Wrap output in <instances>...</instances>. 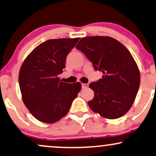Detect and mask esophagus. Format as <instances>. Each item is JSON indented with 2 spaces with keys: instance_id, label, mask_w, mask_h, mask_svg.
I'll return each mask as SVG.
<instances>
[{
  "instance_id": "1",
  "label": "esophagus",
  "mask_w": 156,
  "mask_h": 156,
  "mask_svg": "<svg viewBox=\"0 0 156 156\" xmlns=\"http://www.w3.org/2000/svg\"><path fill=\"white\" fill-rule=\"evenodd\" d=\"M81 86L82 89H86V88L89 87V83H82Z\"/></svg>"
}]
</instances>
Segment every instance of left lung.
<instances>
[{
    "label": "left lung",
    "instance_id": "1",
    "mask_svg": "<svg viewBox=\"0 0 156 156\" xmlns=\"http://www.w3.org/2000/svg\"><path fill=\"white\" fill-rule=\"evenodd\" d=\"M102 71V78L89 84L94 92L88 102L91 110L102 117L116 119L129 111L140 84V73L129 51L111 37L89 36L76 46Z\"/></svg>",
    "mask_w": 156,
    "mask_h": 156
}]
</instances>
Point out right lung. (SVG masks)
<instances>
[{"label":"right lung","mask_w":156,"mask_h":156,"mask_svg":"<svg viewBox=\"0 0 156 156\" xmlns=\"http://www.w3.org/2000/svg\"><path fill=\"white\" fill-rule=\"evenodd\" d=\"M79 37L51 39L33 50L20 68L19 83L23 102L35 119L57 122L68 112L81 89L79 82L67 83L58 76L65 68L67 56Z\"/></svg>","instance_id":"right-lung-1"}]
</instances>
